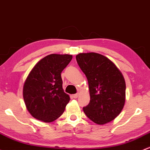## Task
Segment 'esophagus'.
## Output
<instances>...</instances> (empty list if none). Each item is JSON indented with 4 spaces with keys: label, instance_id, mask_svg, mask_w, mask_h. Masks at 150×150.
Listing matches in <instances>:
<instances>
[{
    "label": "esophagus",
    "instance_id": "1",
    "mask_svg": "<svg viewBox=\"0 0 150 150\" xmlns=\"http://www.w3.org/2000/svg\"><path fill=\"white\" fill-rule=\"evenodd\" d=\"M78 96H79V94L76 93V94H74V95H72V97H73L74 98H77L78 97Z\"/></svg>",
    "mask_w": 150,
    "mask_h": 150
}]
</instances>
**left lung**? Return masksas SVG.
I'll return each instance as SVG.
<instances>
[{
    "label": "left lung",
    "instance_id": "8db88e82",
    "mask_svg": "<svg viewBox=\"0 0 150 150\" xmlns=\"http://www.w3.org/2000/svg\"><path fill=\"white\" fill-rule=\"evenodd\" d=\"M76 60L87 78L91 96L83 111L96 124L110 122L119 116L125 103L122 73L109 59L98 53H80Z\"/></svg>",
    "mask_w": 150,
    "mask_h": 150
}]
</instances>
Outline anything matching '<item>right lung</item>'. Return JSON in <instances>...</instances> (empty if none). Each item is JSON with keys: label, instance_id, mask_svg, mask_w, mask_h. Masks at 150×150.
<instances>
[{"label": "right lung", "instance_id": "add662e5", "mask_svg": "<svg viewBox=\"0 0 150 150\" xmlns=\"http://www.w3.org/2000/svg\"><path fill=\"white\" fill-rule=\"evenodd\" d=\"M72 58L70 54L47 55L30 72L23 85V97L34 118L52 122L64 111L70 96L62 88L61 72Z\"/></svg>", "mask_w": 150, "mask_h": 150}]
</instances>
